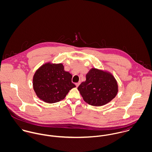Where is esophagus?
<instances>
[{
  "instance_id": "1",
  "label": "esophagus",
  "mask_w": 152,
  "mask_h": 152,
  "mask_svg": "<svg viewBox=\"0 0 152 152\" xmlns=\"http://www.w3.org/2000/svg\"><path fill=\"white\" fill-rule=\"evenodd\" d=\"M80 84H81V83L80 82H79V83H76L75 84V86H76V87H78L80 85Z\"/></svg>"
}]
</instances>
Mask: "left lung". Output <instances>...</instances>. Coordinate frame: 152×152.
Returning a JSON list of instances; mask_svg holds the SVG:
<instances>
[{
	"label": "left lung",
	"mask_w": 152,
	"mask_h": 152,
	"mask_svg": "<svg viewBox=\"0 0 152 152\" xmlns=\"http://www.w3.org/2000/svg\"><path fill=\"white\" fill-rule=\"evenodd\" d=\"M84 100L93 106H102L113 99L118 93L114 77L108 72L92 68L86 75V81L78 87Z\"/></svg>",
	"instance_id": "obj_1"
}]
</instances>
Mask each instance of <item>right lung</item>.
<instances>
[{
  "mask_svg": "<svg viewBox=\"0 0 152 152\" xmlns=\"http://www.w3.org/2000/svg\"><path fill=\"white\" fill-rule=\"evenodd\" d=\"M72 75L64 69L63 65H42L33 77V88L38 97L52 104L64 99L69 91L75 86L72 83Z\"/></svg>",
  "mask_w": 152,
  "mask_h": 152,
  "instance_id": "obj_1",
  "label": "right lung"
}]
</instances>
